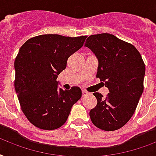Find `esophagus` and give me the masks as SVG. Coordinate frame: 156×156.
<instances>
[{"label": "esophagus", "instance_id": "34e87169", "mask_svg": "<svg viewBox=\"0 0 156 156\" xmlns=\"http://www.w3.org/2000/svg\"><path fill=\"white\" fill-rule=\"evenodd\" d=\"M89 94V93L86 91H84V90H83L82 91V97H84V96H86V95Z\"/></svg>", "mask_w": 156, "mask_h": 156}]
</instances>
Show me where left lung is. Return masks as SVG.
Masks as SVG:
<instances>
[{
  "instance_id": "8db88e82",
  "label": "left lung",
  "mask_w": 156,
  "mask_h": 156,
  "mask_svg": "<svg viewBox=\"0 0 156 156\" xmlns=\"http://www.w3.org/2000/svg\"><path fill=\"white\" fill-rule=\"evenodd\" d=\"M84 46L96 55V76L109 89L107 97L94 93L98 103L89 116L96 127L104 131L122 128L133 116L143 92L145 64L132 44L109 33L92 35Z\"/></svg>"
}]
</instances>
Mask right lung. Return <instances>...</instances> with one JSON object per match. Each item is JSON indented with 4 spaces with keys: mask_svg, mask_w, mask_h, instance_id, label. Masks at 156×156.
<instances>
[{
    "mask_svg": "<svg viewBox=\"0 0 156 156\" xmlns=\"http://www.w3.org/2000/svg\"><path fill=\"white\" fill-rule=\"evenodd\" d=\"M86 37L40 35L27 40L19 49L14 61V88L22 111L36 127L44 130L60 128L81 98L79 87L63 90L56 80Z\"/></svg>",
    "mask_w": 156,
    "mask_h": 156,
    "instance_id": "right-lung-1",
    "label": "right lung"
}]
</instances>
